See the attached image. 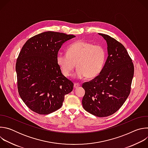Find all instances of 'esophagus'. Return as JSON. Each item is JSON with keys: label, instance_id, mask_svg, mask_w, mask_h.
Here are the masks:
<instances>
[{"label": "esophagus", "instance_id": "1", "mask_svg": "<svg viewBox=\"0 0 148 148\" xmlns=\"http://www.w3.org/2000/svg\"><path fill=\"white\" fill-rule=\"evenodd\" d=\"M79 86H80V84H78V83H74V88H77Z\"/></svg>", "mask_w": 148, "mask_h": 148}]
</instances>
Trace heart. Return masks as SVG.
I'll use <instances>...</instances> for the list:
<instances>
[{"label":"heart","instance_id":"obj_1","mask_svg":"<svg viewBox=\"0 0 148 148\" xmlns=\"http://www.w3.org/2000/svg\"><path fill=\"white\" fill-rule=\"evenodd\" d=\"M106 51L99 45H93L88 42L77 40L67 49V54L59 52L56 56L57 64L65 77H70L75 67V77L89 79L97 77L102 71Z\"/></svg>","mask_w":148,"mask_h":148}]
</instances>
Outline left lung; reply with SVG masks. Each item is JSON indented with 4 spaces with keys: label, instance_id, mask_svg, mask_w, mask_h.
I'll return each instance as SVG.
<instances>
[{
    "label": "left lung",
    "instance_id": "left-lung-1",
    "mask_svg": "<svg viewBox=\"0 0 148 148\" xmlns=\"http://www.w3.org/2000/svg\"><path fill=\"white\" fill-rule=\"evenodd\" d=\"M107 43L108 57L101 73L83 83L82 103L89 113L105 117L116 112L128 97L134 74L132 59L125 47L111 36L98 33Z\"/></svg>",
    "mask_w": 148,
    "mask_h": 148
}]
</instances>
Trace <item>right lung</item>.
I'll return each mask as SVG.
<instances>
[{
	"mask_svg": "<svg viewBox=\"0 0 148 148\" xmlns=\"http://www.w3.org/2000/svg\"><path fill=\"white\" fill-rule=\"evenodd\" d=\"M71 34L46 32L29 38L21 50L16 64L18 94L27 106L41 115L61 107L64 96L74 84L61 71L56 56Z\"/></svg>",
	"mask_w": 148,
	"mask_h": 148,
	"instance_id": "1",
	"label": "right lung"
}]
</instances>
